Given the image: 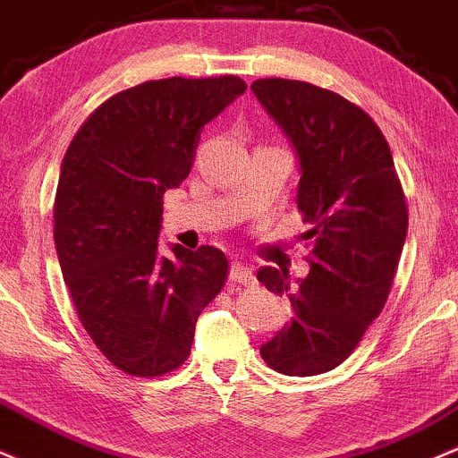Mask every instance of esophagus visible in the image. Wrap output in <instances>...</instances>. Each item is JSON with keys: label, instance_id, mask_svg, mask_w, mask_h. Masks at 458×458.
Here are the masks:
<instances>
[{"label": "esophagus", "instance_id": "34e87169", "mask_svg": "<svg viewBox=\"0 0 458 458\" xmlns=\"http://www.w3.org/2000/svg\"><path fill=\"white\" fill-rule=\"evenodd\" d=\"M229 276H231V281H235V284H242V285H253L255 284L253 268L242 264V261H233V264H231Z\"/></svg>", "mask_w": 458, "mask_h": 458}]
</instances>
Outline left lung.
<instances>
[{"instance_id":"left-lung-1","label":"left lung","mask_w":458,"mask_h":458,"mask_svg":"<svg viewBox=\"0 0 458 458\" xmlns=\"http://www.w3.org/2000/svg\"><path fill=\"white\" fill-rule=\"evenodd\" d=\"M281 127L298 160V209L310 231V275L257 272L270 292L287 296L292 318L259 352L287 377L337 368L383 310L404 238L407 203L394 157L361 107L307 81L257 80L250 86Z\"/></svg>"}]
</instances>
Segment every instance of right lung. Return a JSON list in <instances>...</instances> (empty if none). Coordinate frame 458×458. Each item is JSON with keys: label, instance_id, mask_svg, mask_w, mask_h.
Listing matches in <instances>:
<instances>
[{"label": "right lung", "instance_id": "obj_1", "mask_svg": "<svg viewBox=\"0 0 458 458\" xmlns=\"http://www.w3.org/2000/svg\"><path fill=\"white\" fill-rule=\"evenodd\" d=\"M244 90L233 75L145 81L97 107L66 148L54 205L60 270L92 342L131 377L182 366L225 284L223 250L164 253L162 197L192 171L203 127Z\"/></svg>", "mask_w": 458, "mask_h": 458}]
</instances>
